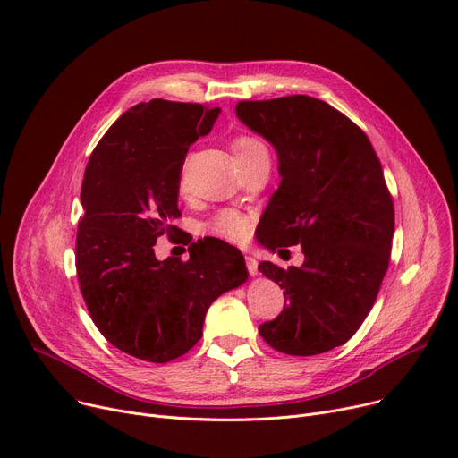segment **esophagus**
Masks as SVG:
<instances>
[{"label": "esophagus", "instance_id": "obj_1", "mask_svg": "<svg viewBox=\"0 0 458 458\" xmlns=\"http://www.w3.org/2000/svg\"><path fill=\"white\" fill-rule=\"evenodd\" d=\"M245 259H247V269H249V273H250L252 276H258L259 271H258V261H256V258L247 256Z\"/></svg>", "mask_w": 458, "mask_h": 458}]
</instances>
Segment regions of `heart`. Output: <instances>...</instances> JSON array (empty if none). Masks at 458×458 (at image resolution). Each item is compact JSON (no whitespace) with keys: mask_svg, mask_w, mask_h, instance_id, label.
I'll use <instances>...</instances> for the list:
<instances>
[{"mask_svg":"<svg viewBox=\"0 0 458 458\" xmlns=\"http://www.w3.org/2000/svg\"><path fill=\"white\" fill-rule=\"evenodd\" d=\"M232 150L235 156V161L245 159L261 152H267L263 144L252 137H237L232 142ZM209 230L221 239H226V242L232 243H242L247 239L250 232V219L247 215L239 213V211H223L216 216H213V221L209 223Z\"/></svg>","mask_w":458,"mask_h":458,"instance_id":"obj_1","label":"heart"}]
</instances>
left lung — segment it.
I'll return each mask as SVG.
<instances>
[{"mask_svg":"<svg viewBox=\"0 0 458 458\" xmlns=\"http://www.w3.org/2000/svg\"><path fill=\"white\" fill-rule=\"evenodd\" d=\"M235 114L278 157L280 185L258 242L304 252L287 271L259 263L287 299L275 321L259 325L261 338L292 356L340 347L369 314L390 263L394 202L380 161L362 130L311 96L239 102Z\"/></svg>","mask_w":458,"mask_h":458,"instance_id":"left-lung-1","label":"left lung"}]
</instances>
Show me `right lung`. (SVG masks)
Masks as SVG:
<instances>
[{"label": "right lung", "mask_w": 458, "mask_h": 458, "mask_svg": "<svg viewBox=\"0 0 458 458\" xmlns=\"http://www.w3.org/2000/svg\"><path fill=\"white\" fill-rule=\"evenodd\" d=\"M221 107L150 100L126 111L100 139L83 176L76 267L89 314L106 340L165 364L202 335L206 311L249 280L245 258L197 243L189 259H157V237L176 232L180 174L192 142Z\"/></svg>", "instance_id": "1"}]
</instances>
